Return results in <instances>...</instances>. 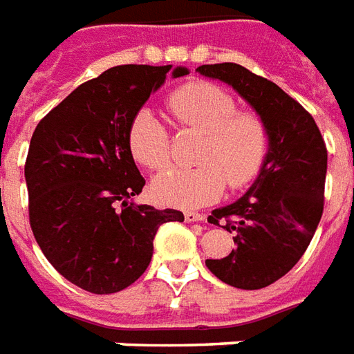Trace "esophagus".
<instances>
[{"label": "esophagus", "instance_id": "esophagus-1", "mask_svg": "<svg viewBox=\"0 0 354 354\" xmlns=\"http://www.w3.org/2000/svg\"><path fill=\"white\" fill-rule=\"evenodd\" d=\"M185 222H205V216L203 214H197V212H185L184 214Z\"/></svg>", "mask_w": 354, "mask_h": 354}]
</instances>
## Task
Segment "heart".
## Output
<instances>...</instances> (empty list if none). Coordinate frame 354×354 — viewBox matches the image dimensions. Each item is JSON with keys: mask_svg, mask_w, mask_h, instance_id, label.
I'll return each mask as SVG.
<instances>
[{"mask_svg": "<svg viewBox=\"0 0 354 354\" xmlns=\"http://www.w3.org/2000/svg\"><path fill=\"white\" fill-rule=\"evenodd\" d=\"M169 108L185 129L205 132L195 169H169L151 184L162 205L201 208L216 203L225 192L245 189L260 176L269 151V131L256 111L237 109L225 88L208 81H189L169 96ZM129 149L146 169L161 170L170 162L172 142L162 119L140 109L129 127Z\"/></svg>", "mask_w": 354, "mask_h": 354, "instance_id": "b5f03b06", "label": "heart"}]
</instances>
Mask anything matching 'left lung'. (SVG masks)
Instances as JSON below:
<instances>
[{
	"mask_svg": "<svg viewBox=\"0 0 354 354\" xmlns=\"http://www.w3.org/2000/svg\"><path fill=\"white\" fill-rule=\"evenodd\" d=\"M237 91L269 131V151L250 189L227 207L216 208L210 223L235 233V250L207 267L225 284L266 288L304 256L324 208L328 151L315 119L273 81L245 66L223 62L197 68Z\"/></svg>",
	"mask_w": 354,
	"mask_h": 354,
	"instance_id": "8db88e82",
	"label": "left lung"
}]
</instances>
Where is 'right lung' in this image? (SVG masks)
Wrapping results in <instances>:
<instances>
[{"instance_id": "obj_1", "label": "right lung", "mask_w": 354, "mask_h": 354, "mask_svg": "<svg viewBox=\"0 0 354 354\" xmlns=\"http://www.w3.org/2000/svg\"><path fill=\"white\" fill-rule=\"evenodd\" d=\"M169 73L189 72L109 68L50 109L30 140L24 176L35 241L58 273L93 294L131 286L151 261L159 225L184 222L180 210L132 201L146 180L129 149V127Z\"/></svg>"}]
</instances>
